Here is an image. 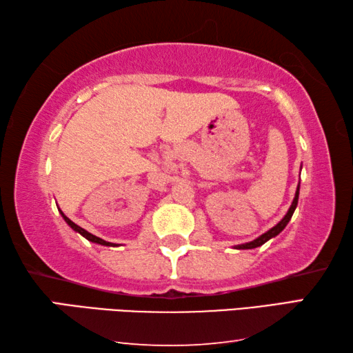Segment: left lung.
<instances>
[{
	"instance_id": "obj_1",
	"label": "left lung",
	"mask_w": 353,
	"mask_h": 353,
	"mask_svg": "<svg viewBox=\"0 0 353 353\" xmlns=\"http://www.w3.org/2000/svg\"><path fill=\"white\" fill-rule=\"evenodd\" d=\"M297 201H299V185H297V190H296V196H294V199H292V204H291V207H290L288 213L285 214V218H283L282 221H280V223H279L277 225H274L272 229L268 230L266 234H263L261 236H259V238H256V240L250 241V243L240 244V246H236V249H254V248H259V246H261V244H265L268 240H271V238L277 236V235L280 234V232H282V230L285 229L286 224L290 223V219H291V216H292V213H294L296 207H297Z\"/></svg>"
}]
</instances>
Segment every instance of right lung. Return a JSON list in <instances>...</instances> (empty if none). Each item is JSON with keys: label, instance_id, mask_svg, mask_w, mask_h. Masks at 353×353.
Here are the masks:
<instances>
[{"label": "right lung", "instance_id": "1", "mask_svg": "<svg viewBox=\"0 0 353 353\" xmlns=\"http://www.w3.org/2000/svg\"><path fill=\"white\" fill-rule=\"evenodd\" d=\"M62 213V216H63V219H65V223H67L71 229L73 230H76V232H79V234L83 236V238H87L88 241H92V243H97V244H101V246H117V244H113V243H109V241H104V240H101L99 236H94V235H92L90 232H87L85 229H82V227H79L77 224H74L73 221H71L70 218H67L63 214V212H61Z\"/></svg>", "mask_w": 353, "mask_h": 353}]
</instances>
